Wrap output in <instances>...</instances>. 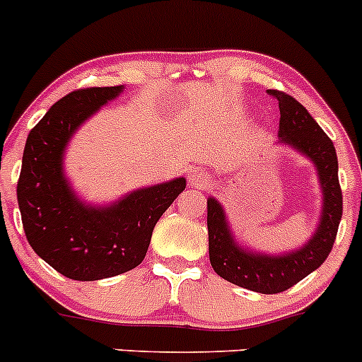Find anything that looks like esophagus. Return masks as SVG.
Wrapping results in <instances>:
<instances>
[{
    "mask_svg": "<svg viewBox=\"0 0 362 362\" xmlns=\"http://www.w3.org/2000/svg\"><path fill=\"white\" fill-rule=\"evenodd\" d=\"M189 185L194 189H206L211 185V177L204 171H192L191 177H189Z\"/></svg>",
    "mask_w": 362,
    "mask_h": 362,
    "instance_id": "esophagus-1",
    "label": "esophagus"
}]
</instances>
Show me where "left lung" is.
Segmentation results:
<instances>
[{
	"label": "left lung",
	"instance_id": "8db88e82",
	"mask_svg": "<svg viewBox=\"0 0 362 362\" xmlns=\"http://www.w3.org/2000/svg\"><path fill=\"white\" fill-rule=\"evenodd\" d=\"M268 94L279 101V141L301 152L317 168L322 187L319 228L301 249L289 254L269 255L247 250L235 242L224 208L214 198H208L206 202V224L208 252L215 273L243 289L276 294L291 289L326 261L337 240L343 198L338 182V158L331 138L293 96L275 89H269Z\"/></svg>",
	"mask_w": 362,
	"mask_h": 362
}]
</instances>
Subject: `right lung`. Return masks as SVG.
<instances>
[{"mask_svg":"<svg viewBox=\"0 0 362 362\" xmlns=\"http://www.w3.org/2000/svg\"><path fill=\"white\" fill-rule=\"evenodd\" d=\"M122 89L73 90L52 105L25 140L17 182L25 238L47 264L80 282L136 268L160 215L185 189V178L180 177L136 189L107 206L86 204L73 192L63 170L69 138Z\"/></svg>","mask_w":362,"mask_h":362,"instance_id":"obj_1","label":"right lung"}]
</instances>
